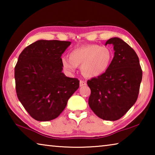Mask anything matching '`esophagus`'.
<instances>
[{"mask_svg": "<svg viewBox=\"0 0 155 155\" xmlns=\"http://www.w3.org/2000/svg\"><path fill=\"white\" fill-rule=\"evenodd\" d=\"M79 85H80V87H82V86H84V85H87V83H86L85 81H83V80H80Z\"/></svg>", "mask_w": 155, "mask_h": 155, "instance_id": "obj_1", "label": "esophagus"}]
</instances>
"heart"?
I'll use <instances>...</instances> for the list:
<instances>
[{
	"mask_svg": "<svg viewBox=\"0 0 155 155\" xmlns=\"http://www.w3.org/2000/svg\"><path fill=\"white\" fill-rule=\"evenodd\" d=\"M69 59L63 57L62 66L66 71L72 72L81 65V72L87 78L97 77L104 74L113 59V52L107 46L98 44H86L70 52Z\"/></svg>",
	"mask_w": 155,
	"mask_h": 155,
	"instance_id": "obj_1",
	"label": "heart"
}]
</instances>
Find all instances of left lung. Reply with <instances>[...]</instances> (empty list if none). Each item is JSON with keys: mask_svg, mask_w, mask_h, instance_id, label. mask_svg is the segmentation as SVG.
<instances>
[{"mask_svg": "<svg viewBox=\"0 0 155 155\" xmlns=\"http://www.w3.org/2000/svg\"><path fill=\"white\" fill-rule=\"evenodd\" d=\"M107 44H113L114 57L104 74L87 81L91 90L88 103L100 118L115 121L137 101L142 70L136 52L125 41L113 38Z\"/></svg>", "mask_w": 155, "mask_h": 155, "instance_id": "8db88e82", "label": "left lung"}]
</instances>
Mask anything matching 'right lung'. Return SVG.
<instances>
[{
	"instance_id": "1",
	"label": "right lung",
	"mask_w": 155,
	"mask_h": 155,
	"mask_svg": "<svg viewBox=\"0 0 155 155\" xmlns=\"http://www.w3.org/2000/svg\"><path fill=\"white\" fill-rule=\"evenodd\" d=\"M71 42L38 40L23 50L15 67V90L28 114L38 121L57 118L79 81L62 72L61 57Z\"/></svg>"
}]
</instances>
